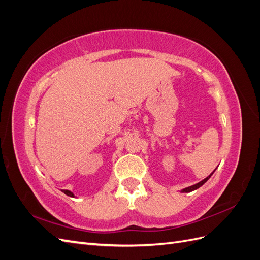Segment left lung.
<instances>
[{
  "label": "left lung",
  "instance_id": "1",
  "mask_svg": "<svg viewBox=\"0 0 260 260\" xmlns=\"http://www.w3.org/2000/svg\"><path fill=\"white\" fill-rule=\"evenodd\" d=\"M215 171V170H214ZM214 171H212L211 172V174L207 177V178H205V179H204V180H202V181H200V182L199 183H196V184H194V185H191V186H188V187H185V188H183V190H182V192H192V191H194V190H196V188H199L200 186H202L204 183H205L206 182V181L211 177V175L212 174H214Z\"/></svg>",
  "mask_w": 260,
  "mask_h": 260
}]
</instances>
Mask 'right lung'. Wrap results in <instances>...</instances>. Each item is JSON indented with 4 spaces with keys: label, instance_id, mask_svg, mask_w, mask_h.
Returning <instances> with one entry per match:
<instances>
[{
    "label": "right lung",
    "instance_id": "right-lung-1",
    "mask_svg": "<svg viewBox=\"0 0 260 260\" xmlns=\"http://www.w3.org/2000/svg\"><path fill=\"white\" fill-rule=\"evenodd\" d=\"M62 192H64L66 195H68V196H72V198H74V194L72 193V192H70V191H68V190H62Z\"/></svg>",
    "mask_w": 260,
    "mask_h": 260
}]
</instances>
